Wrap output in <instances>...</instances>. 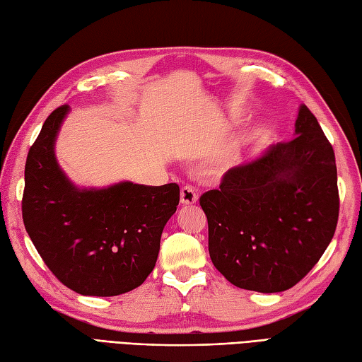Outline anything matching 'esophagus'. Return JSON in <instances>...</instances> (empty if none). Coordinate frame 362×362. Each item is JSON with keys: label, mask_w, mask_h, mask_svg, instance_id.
I'll return each instance as SVG.
<instances>
[{"label": "esophagus", "mask_w": 362, "mask_h": 362, "mask_svg": "<svg viewBox=\"0 0 362 362\" xmlns=\"http://www.w3.org/2000/svg\"><path fill=\"white\" fill-rule=\"evenodd\" d=\"M197 199H199L197 192L192 187H183L180 189V203H182V205H194V203L197 202Z\"/></svg>", "instance_id": "obj_1"}]
</instances>
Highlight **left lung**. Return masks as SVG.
<instances>
[{"mask_svg": "<svg viewBox=\"0 0 362 362\" xmlns=\"http://www.w3.org/2000/svg\"><path fill=\"white\" fill-rule=\"evenodd\" d=\"M292 141L223 174L200 197L212 264L229 283L263 293L291 289L318 263L335 234V153L301 105Z\"/></svg>", "mask_w": 362, "mask_h": 362, "instance_id": "left-lung-1", "label": "left lung"}]
</instances>
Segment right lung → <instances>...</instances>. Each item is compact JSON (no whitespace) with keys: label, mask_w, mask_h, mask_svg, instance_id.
Returning <instances> with one entry per match:
<instances>
[{"label":"right lung","mask_w":362,"mask_h":362,"mask_svg":"<svg viewBox=\"0 0 362 362\" xmlns=\"http://www.w3.org/2000/svg\"><path fill=\"white\" fill-rule=\"evenodd\" d=\"M69 105L52 111L27 154L24 226L45 266L69 289L91 296L125 293L154 269L162 230L179 205V185L75 188L53 153Z\"/></svg>","instance_id":"right-lung-1"}]
</instances>
